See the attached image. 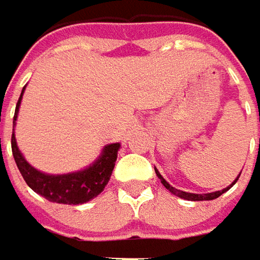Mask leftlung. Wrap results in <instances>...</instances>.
Returning <instances> with one entry per match:
<instances>
[{"label":"left lung","mask_w":260,"mask_h":260,"mask_svg":"<svg viewBox=\"0 0 260 260\" xmlns=\"http://www.w3.org/2000/svg\"><path fill=\"white\" fill-rule=\"evenodd\" d=\"M154 172H156V175H157V177L160 179V182H161V184L166 187L167 190L170 191V193H173L175 196H177V198H180V199H184V200H191V202H200V200H213V199H217L220 194H223L224 191H228L229 189H231L232 186L235 184V183L238 182V179L240 177V172L239 175H238V177L233 180V182L228 186V187H224V189H222V190H217V191H212V193H202V194H199V193H189V191H183V190H177V189H175L173 186H170L169 183L166 182V179L163 177V176L158 173V170L154 167Z\"/></svg>","instance_id":"8db88e82"}]
</instances>
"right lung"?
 <instances>
[{"instance_id":"obj_1","label":"right lung","mask_w":260,"mask_h":260,"mask_svg":"<svg viewBox=\"0 0 260 260\" xmlns=\"http://www.w3.org/2000/svg\"><path fill=\"white\" fill-rule=\"evenodd\" d=\"M24 90L25 87L22 88L17 107H15V114H14V121H12L14 127L17 124ZM120 146H121L120 143H111V144L104 146L102 154L85 169L73 172V173H64V175H48V173L37 170L36 167L31 166L25 160L17 146L15 134L12 128V156L25 183L40 196H43L50 202L62 203V205H83L97 198L104 190L116 165Z\"/></svg>"}]
</instances>
